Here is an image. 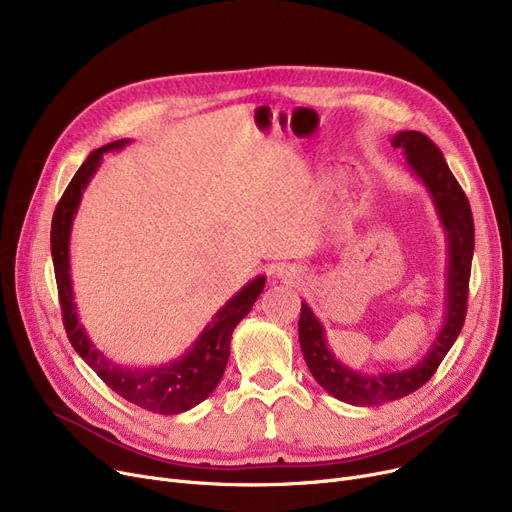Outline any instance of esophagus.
Listing matches in <instances>:
<instances>
[{
    "label": "esophagus",
    "mask_w": 512,
    "mask_h": 512,
    "mask_svg": "<svg viewBox=\"0 0 512 512\" xmlns=\"http://www.w3.org/2000/svg\"><path fill=\"white\" fill-rule=\"evenodd\" d=\"M276 278L282 280L284 284H290V286H297L303 282L305 278V272L301 270V267L297 265H282L276 270Z\"/></svg>",
    "instance_id": "1"
}]
</instances>
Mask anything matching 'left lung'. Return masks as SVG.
I'll return each mask as SVG.
<instances>
[{
  "instance_id": "1",
  "label": "left lung",
  "mask_w": 512,
  "mask_h": 512,
  "mask_svg": "<svg viewBox=\"0 0 512 512\" xmlns=\"http://www.w3.org/2000/svg\"><path fill=\"white\" fill-rule=\"evenodd\" d=\"M392 147L405 155L407 170L423 184L434 203L446 238V299L442 328L427 353L411 367L396 371L351 369L336 359L326 340V328L303 301L299 319V342L305 363L315 382L334 398L355 407H378L384 402L409 396L421 388L459 338L465 313L473 259V215L463 188L452 176L442 151L417 130H400L390 139Z\"/></svg>"
}]
</instances>
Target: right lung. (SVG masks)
Instances as JSON below:
<instances>
[{"instance_id":"1","label":"right lung","mask_w":512,"mask_h":512,"mask_svg":"<svg viewBox=\"0 0 512 512\" xmlns=\"http://www.w3.org/2000/svg\"><path fill=\"white\" fill-rule=\"evenodd\" d=\"M128 143L130 139H120L95 149L70 180L51 220L53 270H56L64 328L74 351L85 359V363L107 386L124 400L132 402V405L159 415H178L197 407L220 384L230 357L232 332L240 324V319H245L253 309L267 278L257 276L242 286L211 317L209 324L203 328L197 340L186 348L182 357L149 367L122 365L114 359H107L78 321L70 276V234L80 201H83V193L87 191L91 178L97 174L103 153L122 151Z\"/></svg>"}]
</instances>
